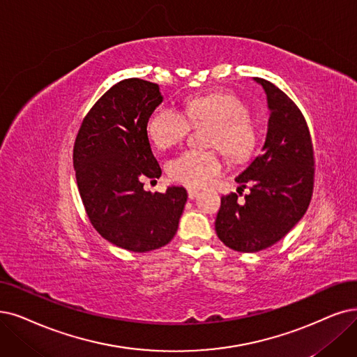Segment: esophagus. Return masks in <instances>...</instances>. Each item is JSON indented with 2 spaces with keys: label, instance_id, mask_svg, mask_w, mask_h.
<instances>
[{
  "label": "esophagus",
  "instance_id": "esophagus-1",
  "mask_svg": "<svg viewBox=\"0 0 357 357\" xmlns=\"http://www.w3.org/2000/svg\"><path fill=\"white\" fill-rule=\"evenodd\" d=\"M188 196H189L190 201H193V199H196V197L199 196V192H197V190H193V189H189V190H188Z\"/></svg>",
  "mask_w": 357,
  "mask_h": 357
}]
</instances>
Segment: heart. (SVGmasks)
Returning <instances> with one entry per match:
<instances>
[{
	"instance_id": "b5f03b06",
	"label": "heart",
	"mask_w": 357,
	"mask_h": 357,
	"mask_svg": "<svg viewBox=\"0 0 357 357\" xmlns=\"http://www.w3.org/2000/svg\"><path fill=\"white\" fill-rule=\"evenodd\" d=\"M211 123L208 146L221 149L233 161H243L255 149L256 126L248 105L230 92H213L190 98L183 111L162 105L156 108L146 123L152 144L160 149L178 145L192 126ZM224 162L218 151L188 149L167 165L168 176L188 188H204L218 176Z\"/></svg>"
}]
</instances>
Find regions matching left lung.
Segmentation results:
<instances>
[{
    "label": "left lung",
    "instance_id": "left-lung-1",
    "mask_svg": "<svg viewBox=\"0 0 357 357\" xmlns=\"http://www.w3.org/2000/svg\"><path fill=\"white\" fill-rule=\"evenodd\" d=\"M262 84L271 111L262 153L236 181L249 184L245 204L237 193L221 197L215 231L222 243L237 252H259L275 245L302 220L315 183V153L302 111L274 83ZM240 195V193H238Z\"/></svg>",
    "mask_w": 357,
    "mask_h": 357
}]
</instances>
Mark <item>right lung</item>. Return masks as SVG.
<instances>
[{
  "label": "right lung",
  "instance_id": "1",
  "mask_svg": "<svg viewBox=\"0 0 357 357\" xmlns=\"http://www.w3.org/2000/svg\"><path fill=\"white\" fill-rule=\"evenodd\" d=\"M162 102L156 83L137 77L111 86L84 116L73 148L77 188L95 230L109 243L144 253L174 237L188 201L183 188L146 192L160 178L146 123Z\"/></svg>",
  "mask_w": 357,
  "mask_h": 357
}]
</instances>
